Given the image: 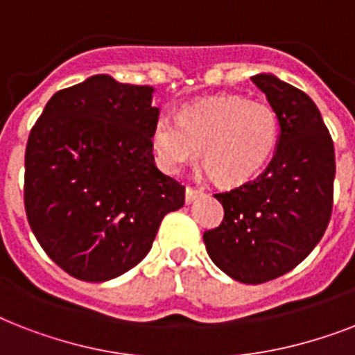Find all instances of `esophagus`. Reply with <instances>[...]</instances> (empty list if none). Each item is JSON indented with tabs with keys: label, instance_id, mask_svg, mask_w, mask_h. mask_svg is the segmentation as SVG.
<instances>
[{
	"label": "esophagus",
	"instance_id": "34e87169",
	"mask_svg": "<svg viewBox=\"0 0 355 355\" xmlns=\"http://www.w3.org/2000/svg\"><path fill=\"white\" fill-rule=\"evenodd\" d=\"M202 191L200 189H195V188H186V202H193L195 199H199Z\"/></svg>",
	"mask_w": 355,
	"mask_h": 355
}]
</instances>
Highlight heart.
I'll return each mask as SVG.
<instances>
[{"label":"heart","instance_id":"heart-1","mask_svg":"<svg viewBox=\"0 0 355 355\" xmlns=\"http://www.w3.org/2000/svg\"><path fill=\"white\" fill-rule=\"evenodd\" d=\"M280 136L276 112L261 101L221 96L188 105L178 119L160 114L150 130V145L164 171L177 175L199 158L211 177L239 184L265 166Z\"/></svg>","mask_w":355,"mask_h":355}]
</instances>
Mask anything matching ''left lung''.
Returning a JSON list of instances; mask_svg holds the SVG:
<instances>
[{"instance_id":"1","label":"left lung","mask_w":355,"mask_h":355,"mask_svg":"<svg viewBox=\"0 0 355 355\" xmlns=\"http://www.w3.org/2000/svg\"><path fill=\"white\" fill-rule=\"evenodd\" d=\"M252 83L280 123L278 147L258 177L214 195L225 217L202 239L223 272L256 286L295 269L324 236L336 153L319 108L302 90L272 75H256Z\"/></svg>"}]
</instances>
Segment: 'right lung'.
Masks as SVG:
<instances>
[{
    "mask_svg": "<svg viewBox=\"0 0 355 355\" xmlns=\"http://www.w3.org/2000/svg\"><path fill=\"white\" fill-rule=\"evenodd\" d=\"M150 86L94 75L57 92L31 128L24 202L31 230L77 280L107 282L147 256L184 188L155 166Z\"/></svg>",
    "mask_w": 355,
    "mask_h": 355,
    "instance_id": "right-lung-1",
    "label": "right lung"
}]
</instances>
